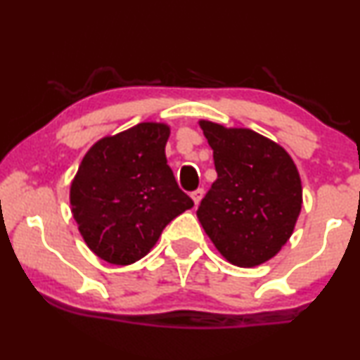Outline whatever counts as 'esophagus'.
<instances>
[{"label":"esophagus","mask_w":360,"mask_h":360,"mask_svg":"<svg viewBox=\"0 0 360 360\" xmlns=\"http://www.w3.org/2000/svg\"><path fill=\"white\" fill-rule=\"evenodd\" d=\"M202 194H205V189H196V191H193V193H191V198H193L194 205H196V206L199 205V202H201Z\"/></svg>","instance_id":"esophagus-1"}]
</instances>
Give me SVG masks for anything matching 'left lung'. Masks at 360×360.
<instances>
[{"label": "left lung", "instance_id": "8db88e82", "mask_svg": "<svg viewBox=\"0 0 360 360\" xmlns=\"http://www.w3.org/2000/svg\"><path fill=\"white\" fill-rule=\"evenodd\" d=\"M218 177L196 214L231 265L258 266L283 248L302 210V181L290 154L262 134L199 120Z\"/></svg>", "mask_w": 360, "mask_h": 360}]
</instances>
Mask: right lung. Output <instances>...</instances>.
Listing matches in <instances>:
<instances>
[{"label":"right lung","mask_w":360,"mask_h":360,"mask_svg":"<svg viewBox=\"0 0 360 360\" xmlns=\"http://www.w3.org/2000/svg\"><path fill=\"white\" fill-rule=\"evenodd\" d=\"M167 124L141 122L98 139L70 184L72 214L84 241L112 265H131L158 243L193 199L166 159Z\"/></svg>","instance_id":"add662e5"}]
</instances>
